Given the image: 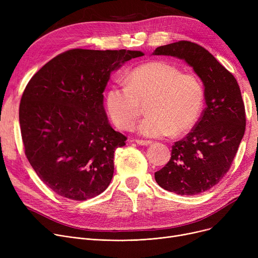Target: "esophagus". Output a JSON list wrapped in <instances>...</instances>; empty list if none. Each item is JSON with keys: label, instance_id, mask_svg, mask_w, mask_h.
<instances>
[{"label": "esophagus", "instance_id": "esophagus-1", "mask_svg": "<svg viewBox=\"0 0 258 258\" xmlns=\"http://www.w3.org/2000/svg\"><path fill=\"white\" fill-rule=\"evenodd\" d=\"M133 141H135V142H136V143H137V144H139V145H150V144H152V143H153L151 140H140V139H135V140H133Z\"/></svg>", "mask_w": 258, "mask_h": 258}]
</instances>
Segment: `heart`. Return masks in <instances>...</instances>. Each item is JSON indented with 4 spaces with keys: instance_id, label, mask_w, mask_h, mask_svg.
Here are the masks:
<instances>
[{
    "instance_id": "b5f03b06",
    "label": "heart",
    "mask_w": 258,
    "mask_h": 258,
    "mask_svg": "<svg viewBox=\"0 0 258 258\" xmlns=\"http://www.w3.org/2000/svg\"><path fill=\"white\" fill-rule=\"evenodd\" d=\"M125 86H112L105 94V107L121 130H132L147 104L150 116L138 125L146 137L175 136L191 131L200 119L205 92L195 74L183 73L166 60L135 67L124 76Z\"/></svg>"
}]
</instances>
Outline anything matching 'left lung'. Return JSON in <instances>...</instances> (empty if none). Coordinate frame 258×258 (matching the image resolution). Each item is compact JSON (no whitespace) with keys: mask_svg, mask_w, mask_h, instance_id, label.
Returning a JSON list of instances; mask_svg holds the SVG:
<instances>
[{"mask_svg":"<svg viewBox=\"0 0 258 258\" xmlns=\"http://www.w3.org/2000/svg\"><path fill=\"white\" fill-rule=\"evenodd\" d=\"M153 54L184 59L205 87L202 116L185 138L174 142L167 164L155 172L165 190L196 196L218 184L231 167L246 130L240 89L235 77L196 43L180 40L158 47Z\"/></svg>","mask_w":258,"mask_h":258,"instance_id":"1","label":"left lung"}]
</instances>
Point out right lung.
<instances>
[{"instance_id":"right-lung-1","label":"right lung","mask_w":258,"mask_h":258,"mask_svg":"<svg viewBox=\"0 0 258 258\" xmlns=\"http://www.w3.org/2000/svg\"><path fill=\"white\" fill-rule=\"evenodd\" d=\"M143 55L124 49L68 50L26 86L19 112L25 155L56 195L85 201L110 185L114 153L127 138L108 123L102 93L114 70Z\"/></svg>"}]
</instances>
